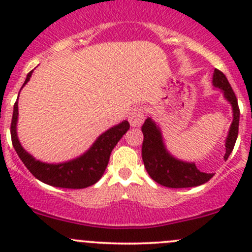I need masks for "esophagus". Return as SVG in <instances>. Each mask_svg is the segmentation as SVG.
<instances>
[{"mask_svg":"<svg viewBox=\"0 0 252 252\" xmlns=\"http://www.w3.org/2000/svg\"><path fill=\"white\" fill-rule=\"evenodd\" d=\"M145 119V114H144V110L141 107H135L134 110L130 111L128 117V121L130 123L131 126H141V123L144 122Z\"/></svg>","mask_w":252,"mask_h":252,"instance_id":"1","label":"esophagus"}]
</instances>
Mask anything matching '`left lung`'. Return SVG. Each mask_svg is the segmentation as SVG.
<instances>
[{
  "label": "left lung",
  "mask_w": 252,
  "mask_h": 252,
  "mask_svg": "<svg viewBox=\"0 0 252 252\" xmlns=\"http://www.w3.org/2000/svg\"><path fill=\"white\" fill-rule=\"evenodd\" d=\"M212 84L216 89L222 91L223 96L230 103L233 111V122L225 138L224 159L227 161L238 138L240 111L234 91L228 79L220 70L215 69ZM141 130L144 134L141 149L142 161L147 173L156 183L167 188H191L205 184L213 177V173L200 172L194 162H185L174 157L164 145L161 128L152 118L149 117L145 121Z\"/></svg>",
  "instance_id": "obj_1"
}]
</instances>
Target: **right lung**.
Masks as SVG:
<instances>
[{"label":"right lung","mask_w":252,"mask_h":252,"mask_svg":"<svg viewBox=\"0 0 252 252\" xmlns=\"http://www.w3.org/2000/svg\"><path fill=\"white\" fill-rule=\"evenodd\" d=\"M32 74V70L28 73L22 88H24L25 84L30 80ZM17 122L18 100L14 103L13 117H12L11 123V136L14 150L17 151L18 156L22 159L24 166L36 179L45 184L57 188H65V189H84V188H88L98 182L105 173L112 150L130 128L128 121L121 122L119 124L112 126L105 133L101 134L91 145L90 149L77 158L61 162V163H46V162L39 161L32 157L22 146L19 139H18Z\"/></svg>","instance_id":"obj_1"}]
</instances>
